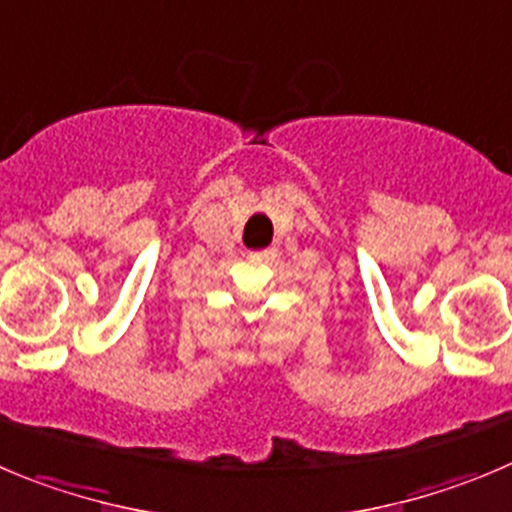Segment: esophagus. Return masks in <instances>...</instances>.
Listing matches in <instances>:
<instances>
[{"label": "esophagus", "mask_w": 512, "mask_h": 512, "mask_svg": "<svg viewBox=\"0 0 512 512\" xmlns=\"http://www.w3.org/2000/svg\"><path fill=\"white\" fill-rule=\"evenodd\" d=\"M253 261H261V264H271L276 259V248H261V251L251 253Z\"/></svg>", "instance_id": "obj_1"}]
</instances>
